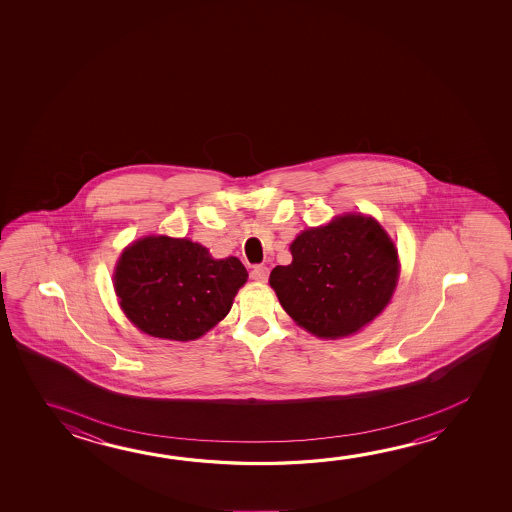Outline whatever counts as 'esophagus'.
<instances>
[{"label": "esophagus", "mask_w": 512, "mask_h": 512, "mask_svg": "<svg viewBox=\"0 0 512 512\" xmlns=\"http://www.w3.org/2000/svg\"><path fill=\"white\" fill-rule=\"evenodd\" d=\"M250 277L253 280H257V282H266L269 277V268H266V266H255L252 269V273H250Z\"/></svg>", "instance_id": "34e87169"}]
</instances>
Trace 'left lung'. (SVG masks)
Segmentation results:
<instances>
[{
    "label": "left lung",
    "mask_w": 512,
    "mask_h": 512,
    "mask_svg": "<svg viewBox=\"0 0 512 512\" xmlns=\"http://www.w3.org/2000/svg\"><path fill=\"white\" fill-rule=\"evenodd\" d=\"M293 262L269 275L285 312L318 337L350 336L375 319L393 296L398 253L375 219L336 218L291 244Z\"/></svg>",
    "instance_id": "left-lung-1"
}]
</instances>
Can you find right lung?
Here are the masks:
<instances>
[{"instance_id":"obj_1","label":"right lung","mask_w":512,"mask_h":512,"mask_svg":"<svg viewBox=\"0 0 512 512\" xmlns=\"http://www.w3.org/2000/svg\"><path fill=\"white\" fill-rule=\"evenodd\" d=\"M246 278L237 257L214 260L202 244L160 235L126 248L114 285L135 327L160 339L193 341L227 316Z\"/></svg>"}]
</instances>
